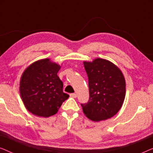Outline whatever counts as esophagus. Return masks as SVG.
<instances>
[{"mask_svg":"<svg viewBox=\"0 0 153 153\" xmlns=\"http://www.w3.org/2000/svg\"><path fill=\"white\" fill-rule=\"evenodd\" d=\"M76 93H72L70 94V97H72V98H76Z\"/></svg>","mask_w":153,"mask_h":153,"instance_id":"34e87169","label":"esophagus"}]
</instances>
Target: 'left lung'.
Returning <instances> with one entry per match:
<instances>
[{"instance_id": "1", "label": "left lung", "mask_w": 153, "mask_h": 153, "mask_svg": "<svg viewBox=\"0 0 153 153\" xmlns=\"http://www.w3.org/2000/svg\"><path fill=\"white\" fill-rule=\"evenodd\" d=\"M88 77L90 98L81 104L85 116L98 122L115 116L122 107L126 83L122 71L116 65L104 58L83 61Z\"/></svg>"}]
</instances>
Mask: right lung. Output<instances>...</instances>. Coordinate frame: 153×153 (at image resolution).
<instances>
[{
    "label": "right lung",
    "mask_w": 153,
    "mask_h": 153,
    "mask_svg": "<svg viewBox=\"0 0 153 153\" xmlns=\"http://www.w3.org/2000/svg\"><path fill=\"white\" fill-rule=\"evenodd\" d=\"M61 66L50 58L33 62L21 76L19 92L25 107L37 116L55 115L69 95L62 92L63 83L58 76Z\"/></svg>",
    "instance_id": "add662e5"
}]
</instances>
